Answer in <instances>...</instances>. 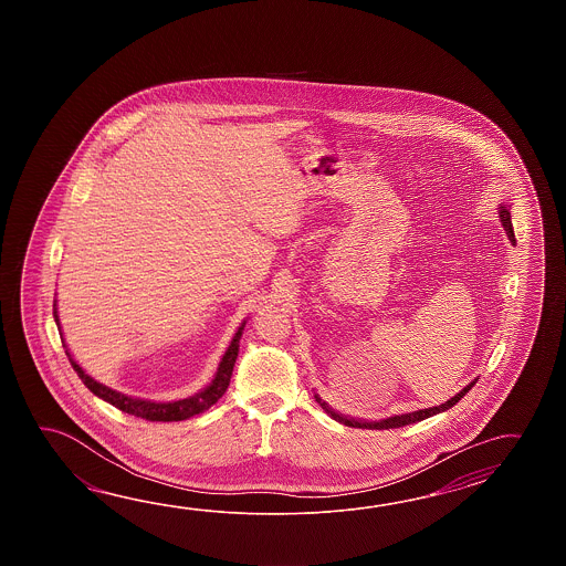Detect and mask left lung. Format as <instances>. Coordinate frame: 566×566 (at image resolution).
I'll list each match as a JSON object with an SVG mask.
<instances>
[{"label": "left lung", "mask_w": 566, "mask_h": 566, "mask_svg": "<svg viewBox=\"0 0 566 566\" xmlns=\"http://www.w3.org/2000/svg\"><path fill=\"white\" fill-rule=\"evenodd\" d=\"M497 214H500V220H502V227H504L507 239H510L512 244H516V237H514V229H512V217H510V205L502 202ZM475 382H478V378L471 380L470 385L465 386L463 390H459L455 397L449 398L447 402L439 405V407H429V409L412 410V412H405V415H395V417H388V419H382V421L352 419V417H346V415H342V412L332 409L325 400H322V397H319L317 392H313V397H315V400L322 405V409H324L334 421L342 422V424H346V427H356V429H378V431H380V429H398V427H405V424L424 421V419H429V417H433V415H439V412H446V410L451 409L453 405H458L459 400L470 392L471 386L475 385Z\"/></svg>", "instance_id": "1"}]
</instances>
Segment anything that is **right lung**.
<instances>
[{
  "mask_svg": "<svg viewBox=\"0 0 566 566\" xmlns=\"http://www.w3.org/2000/svg\"><path fill=\"white\" fill-rule=\"evenodd\" d=\"M56 310L59 307H56V300H54V322L59 325V332H61L62 337L61 319H59V312ZM244 325H247V319L242 322L241 327L237 329V334L230 339L229 348L224 352V356L220 358L214 378L200 392L192 395V397L169 400V402H157V400H147V398L129 397V395H123V392H117V390H113L108 386L96 382L93 376H88L76 364L73 354L66 348V344H64V348H66L69 360L73 364L74 373L78 374L83 385L95 397L103 398L105 402L113 405L115 409L123 410V412L133 415V417H142L145 421H186V419L196 417V415L210 409L212 405H217L218 398L227 392V388L230 385V376H232V368H234V361H237V356H239V342H241Z\"/></svg>",
  "mask_w": 566,
  "mask_h": 566,
  "instance_id": "add662e5",
  "label": "right lung"
}]
</instances>
